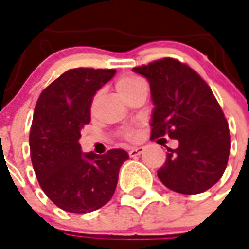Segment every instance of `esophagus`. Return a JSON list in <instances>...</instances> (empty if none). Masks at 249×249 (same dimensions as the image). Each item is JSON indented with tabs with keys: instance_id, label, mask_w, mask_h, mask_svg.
<instances>
[{
	"instance_id": "1",
	"label": "esophagus",
	"mask_w": 249,
	"mask_h": 249,
	"mask_svg": "<svg viewBox=\"0 0 249 249\" xmlns=\"http://www.w3.org/2000/svg\"><path fill=\"white\" fill-rule=\"evenodd\" d=\"M142 152H143L142 146H134V148L129 149V156L130 157H137V156H140Z\"/></svg>"
}]
</instances>
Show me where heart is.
Returning a JSON list of instances; mask_svg holds the SVG:
<instances>
[{"mask_svg": "<svg viewBox=\"0 0 249 249\" xmlns=\"http://www.w3.org/2000/svg\"><path fill=\"white\" fill-rule=\"evenodd\" d=\"M146 86L142 79L137 78V76H124V78H120L116 83V88L117 92L121 97H124L125 95H128L134 89H137L139 87Z\"/></svg>", "mask_w": 249, "mask_h": 249, "instance_id": "b5f03b06", "label": "heart"}]
</instances>
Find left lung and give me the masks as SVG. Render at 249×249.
Segmentation results:
<instances>
[{
	"label": "left lung",
	"mask_w": 249,
	"mask_h": 249,
	"mask_svg": "<svg viewBox=\"0 0 249 249\" xmlns=\"http://www.w3.org/2000/svg\"><path fill=\"white\" fill-rule=\"evenodd\" d=\"M148 79L154 104L152 137L169 136L178 148H167L165 165L157 171L167 189L199 194L220 179L230 156V129L211 88L189 66L165 58L134 67Z\"/></svg>",
	"instance_id": "left-lung-1"
}]
</instances>
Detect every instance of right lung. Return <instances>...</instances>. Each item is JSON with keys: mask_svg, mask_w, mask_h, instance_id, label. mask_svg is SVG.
<instances>
[{"mask_svg": "<svg viewBox=\"0 0 249 249\" xmlns=\"http://www.w3.org/2000/svg\"><path fill=\"white\" fill-rule=\"evenodd\" d=\"M116 70L72 68L45 88L36 101L31 162L42 190L59 209L86 213L107 204L129 156L123 149L83 153L80 130L91 121L92 99Z\"/></svg>", "mask_w": 249, "mask_h": 249, "instance_id": "obj_1", "label": "right lung"}]
</instances>
